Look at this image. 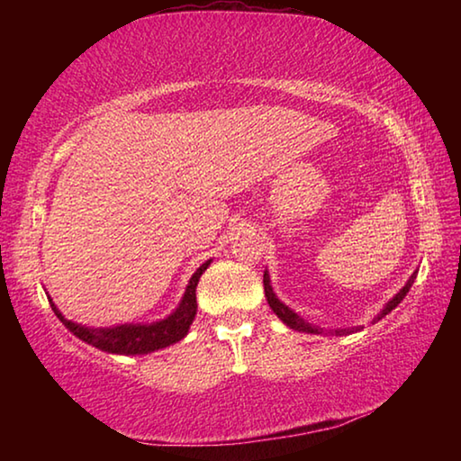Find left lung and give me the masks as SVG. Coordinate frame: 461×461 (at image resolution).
Listing matches in <instances>:
<instances>
[{"mask_svg": "<svg viewBox=\"0 0 461 461\" xmlns=\"http://www.w3.org/2000/svg\"><path fill=\"white\" fill-rule=\"evenodd\" d=\"M415 278H417V272H412V276L409 278V283L404 285L402 288H401V293L394 296L393 301H388V305L380 311V313L374 317V323L376 321H380L382 317L384 315H388L390 311H393L396 305H399V303L404 299V296H407V293H409V288L412 286V283H415ZM264 293H267V299H268V305H270V309L275 311V313L283 319V321L291 327V330H296V331H305V333H335V335H343V333H352V331H357V330H362V327H356V330H323V327H317V325H311V323H307V321H303V319L296 315V313H293L291 309H288L286 305H283V303H280L278 299H276V294L272 293V286H270V280H268V275L267 272H264Z\"/></svg>", "mask_w": 461, "mask_h": 461, "instance_id": "obj_1", "label": "left lung"}]
</instances>
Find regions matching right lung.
I'll return each mask as SVG.
<instances>
[{
	"mask_svg": "<svg viewBox=\"0 0 461 461\" xmlns=\"http://www.w3.org/2000/svg\"><path fill=\"white\" fill-rule=\"evenodd\" d=\"M207 267L209 262L203 264V267L194 272L193 278L189 280V286H186L181 305H178L175 313L167 317L165 321L152 325H120L112 327V330H89V327H81L73 321H67L54 305L52 311L54 315L60 319L62 325H65L67 330H71L77 338L104 349V352L123 356L148 354L154 352V349L173 346V343L181 341L186 331H189L194 313H197V296H194V288H197L199 278L203 272L207 270Z\"/></svg>",
	"mask_w": 461,
	"mask_h": 461,
	"instance_id": "right-lung-1",
	"label": "right lung"
}]
</instances>
